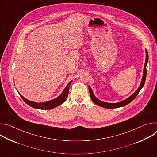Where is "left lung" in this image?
<instances>
[{
	"label": "left lung",
	"mask_w": 157,
	"mask_h": 157,
	"mask_svg": "<svg viewBox=\"0 0 157 157\" xmlns=\"http://www.w3.org/2000/svg\"><path fill=\"white\" fill-rule=\"evenodd\" d=\"M145 53H146V59H145V63L144 68V73H143L142 78L141 82H140V84L139 88L135 91V93H134L133 94H132L130 97L127 98L126 99H125L122 101H121L119 102L108 103V102H103V101L98 99L94 96V94L93 93V91L92 90V89L91 88V87L89 86V93H90V96H91V100L93 101V102L98 105H99L101 107L107 108V109H113V108H118V107H123V106H125V105H127L130 102H131L134 99L136 98V96H137V94H139V93L141 90V89L144 87V84H145L146 76H147L146 66H147V64L148 60V52H147V50H145Z\"/></svg>",
	"instance_id": "left-lung-1"
}]
</instances>
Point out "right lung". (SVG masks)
Listing matches in <instances>:
<instances>
[{"instance_id":"1","label":"right lung","mask_w":157,"mask_h":157,"mask_svg":"<svg viewBox=\"0 0 157 157\" xmlns=\"http://www.w3.org/2000/svg\"><path fill=\"white\" fill-rule=\"evenodd\" d=\"M73 81H70L68 85L66 86V87L64 88V89L63 90V91L61 93V94L57 97L56 98L52 99L51 101H47V102H33L31 101L28 100L27 99L25 98L23 96H21L18 91V93H19L20 96H21V98L24 99V101L30 106L35 108V109H45V110H50V109H52L61 104H62L63 102H64V101L66 100L67 98H68V93H69V89H70V84Z\"/></svg>"}]
</instances>
